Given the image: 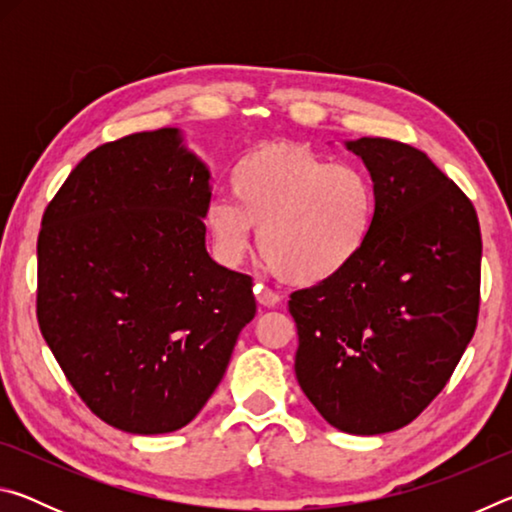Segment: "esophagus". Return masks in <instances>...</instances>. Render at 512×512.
<instances>
[{
	"label": "esophagus",
	"mask_w": 512,
	"mask_h": 512,
	"mask_svg": "<svg viewBox=\"0 0 512 512\" xmlns=\"http://www.w3.org/2000/svg\"><path fill=\"white\" fill-rule=\"evenodd\" d=\"M255 296H257V302L262 307H275L280 305V296H277L275 291L262 287V284H255Z\"/></svg>",
	"instance_id": "esophagus-1"
}]
</instances>
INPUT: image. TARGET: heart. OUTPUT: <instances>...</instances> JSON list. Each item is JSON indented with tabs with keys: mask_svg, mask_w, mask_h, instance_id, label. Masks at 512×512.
Masks as SVG:
<instances>
[{
	"mask_svg": "<svg viewBox=\"0 0 512 512\" xmlns=\"http://www.w3.org/2000/svg\"><path fill=\"white\" fill-rule=\"evenodd\" d=\"M230 198L205 207L223 264L253 248L300 287L339 277L357 262L375 228L377 189L354 164H334L307 146L268 144L246 153L230 176Z\"/></svg>",
	"mask_w": 512,
	"mask_h": 512,
	"instance_id": "b5f03b06",
	"label": "heart"
}]
</instances>
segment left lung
<instances>
[{
  "mask_svg": "<svg viewBox=\"0 0 512 512\" xmlns=\"http://www.w3.org/2000/svg\"><path fill=\"white\" fill-rule=\"evenodd\" d=\"M343 144L375 183V228L348 271L291 296L296 377L332 427L377 436L418 418L472 341L481 230L427 153L384 137Z\"/></svg>",
  "mask_w": 512,
  "mask_h": 512,
  "instance_id": "left-lung-1",
  "label": "left lung"
}]
</instances>
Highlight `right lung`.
<instances>
[{
  "instance_id": "1",
  "label": "right lung",
  "mask_w": 512,
  "mask_h": 512,
  "mask_svg": "<svg viewBox=\"0 0 512 512\" xmlns=\"http://www.w3.org/2000/svg\"><path fill=\"white\" fill-rule=\"evenodd\" d=\"M210 169L180 128L85 155L42 216L38 323L81 400L110 427L192 422L255 318L248 275L205 248Z\"/></svg>"
}]
</instances>
